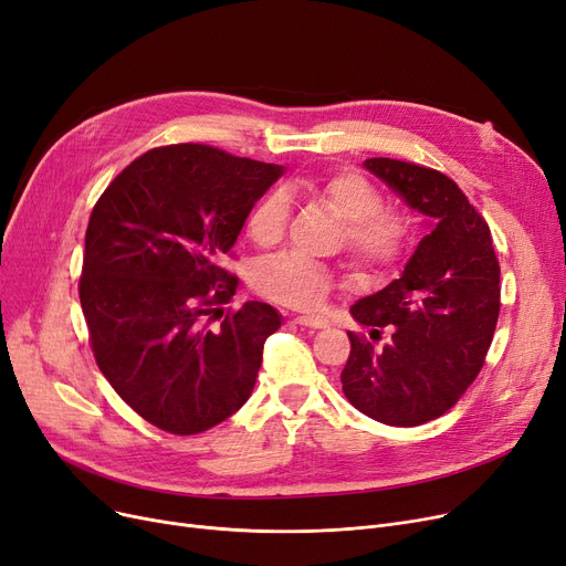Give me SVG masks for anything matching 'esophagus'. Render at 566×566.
I'll list each match as a JSON object with an SVG mask.
<instances>
[{
    "label": "esophagus",
    "mask_w": 566,
    "mask_h": 566,
    "mask_svg": "<svg viewBox=\"0 0 566 566\" xmlns=\"http://www.w3.org/2000/svg\"><path fill=\"white\" fill-rule=\"evenodd\" d=\"M296 324L307 328H328V318L318 314H303V316H296Z\"/></svg>",
    "instance_id": "obj_1"
}]
</instances>
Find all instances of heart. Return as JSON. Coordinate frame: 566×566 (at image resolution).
Masks as SVG:
<instances>
[{
    "label": "heart",
    "mask_w": 566,
    "mask_h": 566,
    "mask_svg": "<svg viewBox=\"0 0 566 566\" xmlns=\"http://www.w3.org/2000/svg\"><path fill=\"white\" fill-rule=\"evenodd\" d=\"M316 193L347 222L344 242L367 277H379L390 270L411 248L413 227L409 217L381 210V191L352 170H339L324 178ZM291 222L289 193L273 189L254 206L248 219V235L259 248H275L286 235ZM254 286L265 298L286 307L314 310L333 291V273L305 254L286 252L265 259L254 270Z\"/></svg>",
    "instance_id": "1"
}]
</instances>
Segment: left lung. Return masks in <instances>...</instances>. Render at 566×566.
Instances as JSON below:
<instances>
[{
	"mask_svg": "<svg viewBox=\"0 0 566 566\" xmlns=\"http://www.w3.org/2000/svg\"><path fill=\"white\" fill-rule=\"evenodd\" d=\"M363 166L426 217L402 275L349 307L381 349L349 333L347 400L370 419L411 428L447 413L483 367L500 316V263L485 219L439 170L398 159Z\"/></svg>",
	"mask_w": 566,
	"mask_h": 566,
	"instance_id": "8db88e82",
	"label": "left lung"
}]
</instances>
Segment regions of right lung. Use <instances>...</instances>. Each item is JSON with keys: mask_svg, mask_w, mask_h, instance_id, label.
I'll return each mask as SVG.
<instances>
[{"mask_svg": "<svg viewBox=\"0 0 566 566\" xmlns=\"http://www.w3.org/2000/svg\"><path fill=\"white\" fill-rule=\"evenodd\" d=\"M282 174L210 145H166L132 161L96 201L81 305L96 365L147 423L196 434L250 400L282 316L250 301L208 324L238 286L222 261Z\"/></svg>", "mask_w": 566, "mask_h": 566, "instance_id": "add662e5", "label": "right lung"}]
</instances>
